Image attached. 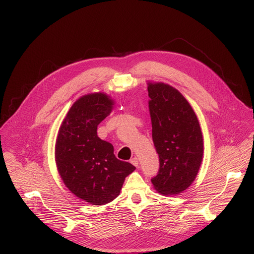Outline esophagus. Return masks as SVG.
I'll use <instances>...</instances> for the list:
<instances>
[{
    "label": "esophagus",
    "instance_id": "obj_1",
    "mask_svg": "<svg viewBox=\"0 0 254 254\" xmlns=\"http://www.w3.org/2000/svg\"><path fill=\"white\" fill-rule=\"evenodd\" d=\"M130 163L134 166V167H138V160H137V158L136 157H134V158H132L131 160H130Z\"/></svg>",
    "mask_w": 254,
    "mask_h": 254
}]
</instances>
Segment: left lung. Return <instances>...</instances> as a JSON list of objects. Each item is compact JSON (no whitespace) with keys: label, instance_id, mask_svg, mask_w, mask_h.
Returning <instances> with one entry per match:
<instances>
[{"label":"left lung","instance_id":"left-lung-1","mask_svg":"<svg viewBox=\"0 0 254 254\" xmlns=\"http://www.w3.org/2000/svg\"><path fill=\"white\" fill-rule=\"evenodd\" d=\"M153 141L160 168L151 181L164 195L185 191L195 180L203 158V136L187 99L165 83H148Z\"/></svg>","mask_w":254,"mask_h":254}]
</instances>
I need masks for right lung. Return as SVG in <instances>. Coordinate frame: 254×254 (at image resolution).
<instances>
[{"label":"right lung","mask_w":254,"mask_h":254,"mask_svg":"<svg viewBox=\"0 0 254 254\" xmlns=\"http://www.w3.org/2000/svg\"><path fill=\"white\" fill-rule=\"evenodd\" d=\"M113 105L105 93L81 96L71 106L57 135L55 161L63 183L92 205L116 199L126 177L135 170L117 159L113 144L97 135V126L112 113Z\"/></svg>","instance_id":"1"}]
</instances>
